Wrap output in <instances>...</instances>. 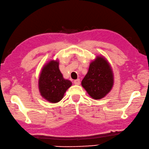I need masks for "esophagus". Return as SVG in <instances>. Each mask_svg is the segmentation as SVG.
<instances>
[{
  "label": "esophagus",
  "mask_w": 149,
  "mask_h": 149,
  "mask_svg": "<svg viewBox=\"0 0 149 149\" xmlns=\"http://www.w3.org/2000/svg\"><path fill=\"white\" fill-rule=\"evenodd\" d=\"M80 83H81V82H80V79H78L77 80H74V84L79 85V84H80Z\"/></svg>",
  "instance_id": "1"
}]
</instances>
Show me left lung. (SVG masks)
<instances>
[{
  "label": "left lung",
  "mask_w": 149,
  "mask_h": 149,
  "mask_svg": "<svg viewBox=\"0 0 149 149\" xmlns=\"http://www.w3.org/2000/svg\"><path fill=\"white\" fill-rule=\"evenodd\" d=\"M113 85V74L111 66L102 56H97L89 66L88 71L82 81V86L95 99L105 97Z\"/></svg>",
  "instance_id": "1"
}]
</instances>
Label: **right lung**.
Instances as JSON below:
<instances>
[{"instance_id": "obj_1", "label": "right lung", "mask_w": 149, "mask_h": 149, "mask_svg": "<svg viewBox=\"0 0 149 149\" xmlns=\"http://www.w3.org/2000/svg\"><path fill=\"white\" fill-rule=\"evenodd\" d=\"M71 85V82L63 78L59 70L58 61H50L43 67L38 80V87L41 96L48 101H60Z\"/></svg>"}]
</instances>
